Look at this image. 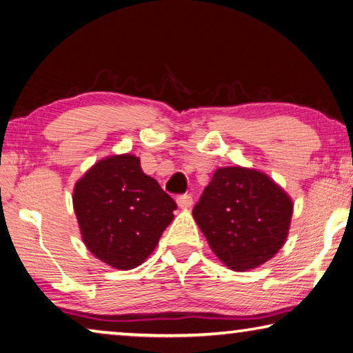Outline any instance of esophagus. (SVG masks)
Wrapping results in <instances>:
<instances>
[{
	"instance_id": "1",
	"label": "esophagus",
	"mask_w": 353,
	"mask_h": 353,
	"mask_svg": "<svg viewBox=\"0 0 353 353\" xmlns=\"http://www.w3.org/2000/svg\"><path fill=\"white\" fill-rule=\"evenodd\" d=\"M177 205L181 208H190L193 205V198H191V194L177 196Z\"/></svg>"
}]
</instances>
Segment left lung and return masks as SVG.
Returning <instances> with one entry per match:
<instances>
[{
	"label": "left lung",
	"mask_w": 353,
	"mask_h": 353,
	"mask_svg": "<svg viewBox=\"0 0 353 353\" xmlns=\"http://www.w3.org/2000/svg\"><path fill=\"white\" fill-rule=\"evenodd\" d=\"M193 216L214 255L230 270L248 271L285 244L292 201L270 176L225 166L214 171Z\"/></svg>",
	"instance_id": "left-lung-1"
}]
</instances>
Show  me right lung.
Segmentation results:
<instances>
[{
    "mask_svg": "<svg viewBox=\"0 0 353 353\" xmlns=\"http://www.w3.org/2000/svg\"><path fill=\"white\" fill-rule=\"evenodd\" d=\"M73 207L87 249L123 271L151 255L177 208L132 154L94 163L74 185Z\"/></svg>",
    "mask_w": 353,
    "mask_h": 353,
    "instance_id": "add662e5",
    "label": "right lung"
}]
</instances>
